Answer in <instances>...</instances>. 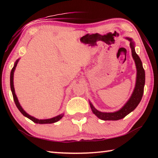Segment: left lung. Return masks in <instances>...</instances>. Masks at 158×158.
Instances as JSON below:
<instances>
[{
    "instance_id": "8db88e82",
    "label": "left lung",
    "mask_w": 158,
    "mask_h": 158,
    "mask_svg": "<svg viewBox=\"0 0 158 158\" xmlns=\"http://www.w3.org/2000/svg\"><path fill=\"white\" fill-rule=\"evenodd\" d=\"M126 39L130 42V46L132 51V56L135 62L136 68H137V79H136L135 87L129 100L120 110L117 111L112 112V113L99 111L93 106L91 102H90V106L93 113L103 121H117V120L123 118L130 112L135 110L139 104L143 96L144 85H145V71H144L140 58L135 52V42H133L132 39L130 37H126Z\"/></svg>"
}]
</instances>
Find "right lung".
<instances>
[{
	"label": "right lung",
	"instance_id": "add662e5",
	"mask_svg": "<svg viewBox=\"0 0 158 158\" xmlns=\"http://www.w3.org/2000/svg\"><path fill=\"white\" fill-rule=\"evenodd\" d=\"M19 59H18V60H16V62L15 63V65H14V67H13L12 69L11 73H10V88H11L12 93V95H13V99H14V101H15V102L16 106H17V107L18 108L19 110L20 111L21 113L23 115V116H26V117H27L28 118L31 120L32 121H33L34 123H35L47 124V123H56V122L58 121L60 119L62 118L63 116H64V114H61L60 115H58V116H57L52 118L39 120V119H37V118H35L33 117V116H30V115L26 113V112L24 110H23V108L21 107V106L20 105L19 102V100H18V99H17V95H16V94H15V88H14V82H13V79H14V73H15L16 67H17V63L19 62Z\"/></svg>",
	"mask_w": 158,
	"mask_h": 158
}]
</instances>
